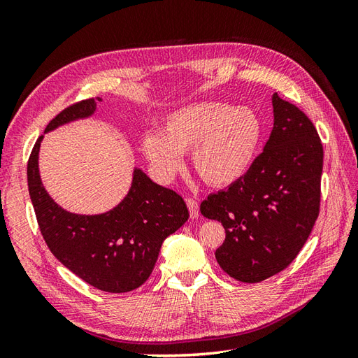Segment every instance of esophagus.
Segmentation results:
<instances>
[{"label":"esophagus","instance_id":"obj_1","mask_svg":"<svg viewBox=\"0 0 358 358\" xmlns=\"http://www.w3.org/2000/svg\"><path fill=\"white\" fill-rule=\"evenodd\" d=\"M187 206H188V210H189L191 218H197V216L200 215V208H199L197 200L188 199V200H187Z\"/></svg>","mask_w":358,"mask_h":358}]
</instances>
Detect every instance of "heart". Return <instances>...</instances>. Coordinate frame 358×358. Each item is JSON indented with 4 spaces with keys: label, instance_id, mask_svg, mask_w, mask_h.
I'll return each instance as SVG.
<instances>
[{
    "label": "heart",
    "instance_id": "1",
    "mask_svg": "<svg viewBox=\"0 0 358 358\" xmlns=\"http://www.w3.org/2000/svg\"><path fill=\"white\" fill-rule=\"evenodd\" d=\"M263 122L248 106L197 101L171 110L159 133L143 136L142 149L162 178H173L192 150V167L203 182L225 188L252 169L263 140Z\"/></svg>",
    "mask_w": 358,
    "mask_h": 358
}]
</instances>
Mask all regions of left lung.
Masks as SVG:
<instances>
[{"instance_id": "obj_1", "label": "left lung", "mask_w": 358, "mask_h": 358, "mask_svg": "<svg viewBox=\"0 0 358 358\" xmlns=\"http://www.w3.org/2000/svg\"><path fill=\"white\" fill-rule=\"evenodd\" d=\"M272 104V134L252 169L200 204L203 216L225 229L216 262L246 284L282 272L306 243L320 213L324 154L317 129L278 92Z\"/></svg>"}]
</instances>
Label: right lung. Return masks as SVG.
<instances>
[{
	"label": "right lung",
	"instance_id": "add662e5",
	"mask_svg": "<svg viewBox=\"0 0 358 358\" xmlns=\"http://www.w3.org/2000/svg\"><path fill=\"white\" fill-rule=\"evenodd\" d=\"M94 99L67 107L45 134L95 113ZM40 136L28 161V189L43 239L50 252L85 282L106 292H128L152 273L162 242L188 220V208L173 189L134 167L131 187L113 209L99 215L73 213L53 200L38 170Z\"/></svg>",
	"mask_w": 358,
	"mask_h": 358
}]
</instances>
